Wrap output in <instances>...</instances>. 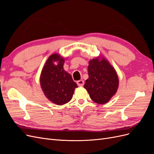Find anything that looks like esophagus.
<instances>
[{
  "label": "esophagus",
  "mask_w": 154,
  "mask_h": 154,
  "mask_svg": "<svg viewBox=\"0 0 154 154\" xmlns=\"http://www.w3.org/2000/svg\"><path fill=\"white\" fill-rule=\"evenodd\" d=\"M77 84L78 86H83V85H84V81L83 80H78L77 81Z\"/></svg>",
  "instance_id": "esophagus-1"
}]
</instances>
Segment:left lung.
<instances>
[{"mask_svg":"<svg viewBox=\"0 0 154 154\" xmlns=\"http://www.w3.org/2000/svg\"><path fill=\"white\" fill-rule=\"evenodd\" d=\"M88 74L84 88L91 100L99 104L107 103L116 94L119 85L114 69L105 58L101 61L95 58L89 62Z\"/></svg>","mask_w":154,"mask_h":154,"instance_id":"1","label":"left lung"}]
</instances>
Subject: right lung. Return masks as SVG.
<instances>
[{"mask_svg":"<svg viewBox=\"0 0 154 154\" xmlns=\"http://www.w3.org/2000/svg\"><path fill=\"white\" fill-rule=\"evenodd\" d=\"M63 58L58 54L51 55L42 69L40 78L45 96L58 105H62L71 100L74 89L78 87L71 74L63 69Z\"/></svg>","mask_w":154,"mask_h":154,"instance_id":"add662e5","label":"right lung"}]
</instances>
